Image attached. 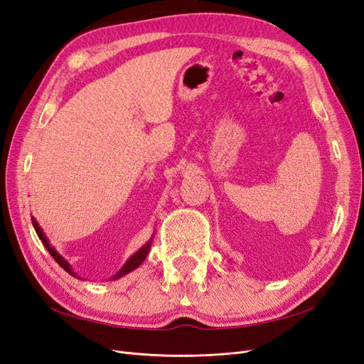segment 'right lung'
Segmentation results:
<instances>
[{"mask_svg":"<svg viewBox=\"0 0 364 364\" xmlns=\"http://www.w3.org/2000/svg\"><path fill=\"white\" fill-rule=\"evenodd\" d=\"M31 223H33V228H35V230H36V234H38L39 240L42 241V245L46 246V249L50 252V255H51L54 259H56V262L59 264V266H60L65 272H68L70 274H73V277H77V273L71 269L70 262H68L67 259H65L62 255H59V253L56 252V249H54V247L50 245L48 238L46 237V234L42 232V228L38 225V222L35 220V217H31ZM151 241H153V238L149 241L147 245L142 246L138 252H135L134 255H132V257L124 262V266L118 270V273L115 274V277H112L111 279H118V278H121V277H124V274H127L129 272H132V270H135L136 267H139L141 264H142V261H144V259H146V257L149 255L150 246H151ZM79 279H82V278H79Z\"/></svg>","mask_w":364,"mask_h":364,"instance_id":"1","label":"right lung"}]
</instances>
